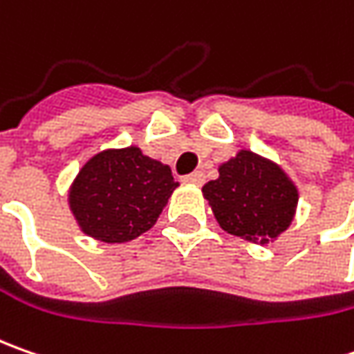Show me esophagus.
I'll return each mask as SVG.
<instances>
[{
	"label": "esophagus",
	"mask_w": 354,
	"mask_h": 354,
	"mask_svg": "<svg viewBox=\"0 0 354 354\" xmlns=\"http://www.w3.org/2000/svg\"><path fill=\"white\" fill-rule=\"evenodd\" d=\"M185 183H193V185H203L205 183V175L201 171H193L191 175H185L183 177Z\"/></svg>",
	"instance_id": "34e87169"
}]
</instances>
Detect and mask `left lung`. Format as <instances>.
Here are the masks:
<instances>
[{
    "instance_id": "1",
    "label": "left lung",
    "mask_w": 354,
    "mask_h": 354,
    "mask_svg": "<svg viewBox=\"0 0 354 354\" xmlns=\"http://www.w3.org/2000/svg\"><path fill=\"white\" fill-rule=\"evenodd\" d=\"M214 218L228 234L268 244L292 225L297 187L278 163L240 149L218 165V179L203 187Z\"/></svg>"
}]
</instances>
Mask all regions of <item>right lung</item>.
Here are the masks:
<instances>
[{
	"label": "right lung",
	"instance_id": "1",
	"mask_svg": "<svg viewBox=\"0 0 354 354\" xmlns=\"http://www.w3.org/2000/svg\"><path fill=\"white\" fill-rule=\"evenodd\" d=\"M177 187L169 165L143 156L140 147L104 149L78 171L68 205L84 234L120 244L156 225Z\"/></svg>",
	"mask_w": 354,
	"mask_h": 354
}]
</instances>
